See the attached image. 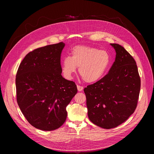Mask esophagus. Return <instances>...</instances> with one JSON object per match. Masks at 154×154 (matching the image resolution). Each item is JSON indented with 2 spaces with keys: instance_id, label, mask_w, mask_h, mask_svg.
I'll return each mask as SVG.
<instances>
[{
  "instance_id": "esophagus-1",
  "label": "esophagus",
  "mask_w": 154,
  "mask_h": 154,
  "mask_svg": "<svg viewBox=\"0 0 154 154\" xmlns=\"http://www.w3.org/2000/svg\"><path fill=\"white\" fill-rule=\"evenodd\" d=\"M77 90H78L79 91H82L83 90V87L80 86V85H77Z\"/></svg>"
}]
</instances>
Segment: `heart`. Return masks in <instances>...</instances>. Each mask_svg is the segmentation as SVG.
<instances>
[{
  "label": "heart",
  "instance_id": "obj_1",
  "mask_svg": "<svg viewBox=\"0 0 154 154\" xmlns=\"http://www.w3.org/2000/svg\"><path fill=\"white\" fill-rule=\"evenodd\" d=\"M109 63L110 56L103 50L91 46H76L72 48L71 57H64L61 62L62 72L67 79H71L77 67L85 82L94 83L105 74Z\"/></svg>",
  "mask_w": 154,
  "mask_h": 154
}]
</instances>
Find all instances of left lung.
Masks as SVG:
<instances>
[{
	"label": "left lung",
	"instance_id": "obj_1",
	"mask_svg": "<svg viewBox=\"0 0 154 154\" xmlns=\"http://www.w3.org/2000/svg\"><path fill=\"white\" fill-rule=\"evenodd\" d=\"M110 45L116 58L109 72L84 88L90 120L106 129L118 127L134 113L141 86L134 58L121 45Z\"/></svg>",
	"mask_w": 154,
	"mask_h": 154
}]
</instances>
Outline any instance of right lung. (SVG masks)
Instances as JSON below:
<instances>
[{"mask_svg":"<svg viewBox=\"0 0 154 154\" xmlns=\"http://www.w3.org/2000/svg\"><path fill=\"white\" fill-rule=\"evenodd\" d=\"M61 42L29 52L20 63L16 77L17 102L35 128L51 131L67 118L66 107L77 93L75 83L63 78Z\"/></svg>","mask_w":154,"mask_h":154,"instance_id":"1","label":"right lung"}]
</instances>
